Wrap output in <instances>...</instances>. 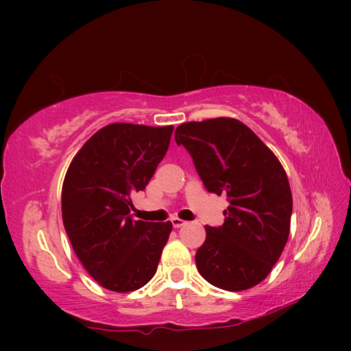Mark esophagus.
<instances>
[{"instance_id": "obj_1", "label": "esophagus", "mask_w": 351, "mask_h": 351, "mask_svg": "<svg viewBox=\"0 0 351 351\" xmlns=\"http://www.w3.org/2000/svg\"><path fill=\"white\" fill-rule=\"evenodd\" d=\"M170 221H171V225H173V228H181V226H184V225H187V221L178 219V217H173Z\"/></svg>"}]
</instances>
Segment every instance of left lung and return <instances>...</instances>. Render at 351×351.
<instances>
[{
	"instance_id": "1",
	"label": "left lung",
	"mask_w": 351,
	"mask_h": 351,
	"mask_svg": "<svg viewBox=\"0 0 351 351\" xmlns=\"http://www.w3.org/2000/svg\"><path fill=\"white\" fill-rule=\"evenodd\" d=\"M178 146L191 155L205 189L226 196L225 223L205 226L196 265L211 285L243 291L263 282L289 235L293 196L285 170L249 126L230 117L182 123Z\"/></svg>"
}]
</instances>
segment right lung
Returning <instances> with one entry per match:
<instances>
[{"label":"right lung","instance_id":"right-lung-1","mask_svg":"<svg viewBox=\"0 0 351 351\" xmlns=\"http://www.w3.org/2000/svg\"><path fill=\"white\" fill-rule=\"evenodd\" d=\"M173 126L111 123L95 132L66 171L63 225L87 273L116 293L154 278L170 221L132 220L131 196L143 191L166 155Z\"/></svg>","mask_w":351,"mask_h":351}]
</instances>
